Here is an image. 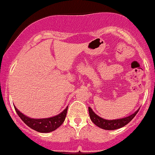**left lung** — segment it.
<instances>
[{
  "label": "left lung",
  "mask_w": 155,
  "mask_h": 155,
  "mask_svg": "<svg viewBox=\"0 0 155 155\" xmlns=\"http://www.w3.org/2000/svg\"><path fill=\"white\" fill-rule=\"evenodd\" d=\"M138 110L134 114H132L131 115H129L127 117H124V118L115 119V120H106V119L99 117L92 110V109L90 107H88L89 115H90V118L92 120V122L95 125H97V127L102 129H104V130H115V129L124 127L134 118Z\"/></svg>",
  "instance_id": "left-lung-1"
}]
</instances>
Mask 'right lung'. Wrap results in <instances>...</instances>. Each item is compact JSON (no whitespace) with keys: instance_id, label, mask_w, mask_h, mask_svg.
Here are the masks:
<instances>
[{"instance_id":"add662e5","label":"right lung","mask_w":155,"mask_h":155,"mask_svg":"<svg viewBox=\"0 0 155 155\" xmlns=\"http://www.w3.org/2000/svg\"><path fill=\"white\" fill-rule=\"evenodd\" d=\"M68 107H67L61 113H60L56 116H54V117H48V118L35 119L28 117V116L23 114L15 106V110H16L18 116L21 117V120L25 122L28 127L40 133L51 132L53 130H56L58 127H60L65 120L67 111H68Z\"/></svg>"}]
</instances>
